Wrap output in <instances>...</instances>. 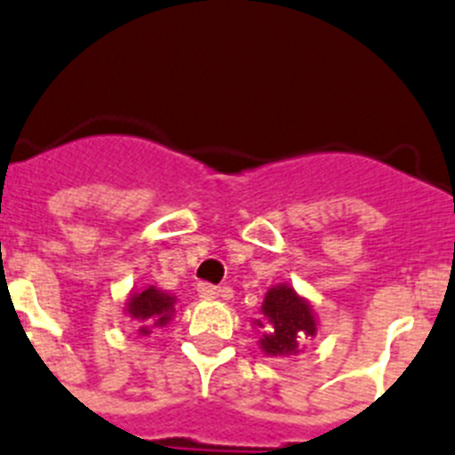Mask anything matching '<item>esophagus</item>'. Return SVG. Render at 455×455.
Segmentation results:
<instances>
[{
    "instance_id": "1",
    "label": "esophagus",
    "mask_w": 455,
    "mask_h": 455,
    "mask_svg": "<svg viewBox=\"0 0 455 455\" xmlns=\"http://www.w3.org/2000/svg\"><path fill=\"white\" fill-rule=\"evenodd\" d=\"M197 294H199V299H202V300H215V299H220V294H222V291H220L215 285H208V283H199Z\"/></svg>"
}]
</instances>
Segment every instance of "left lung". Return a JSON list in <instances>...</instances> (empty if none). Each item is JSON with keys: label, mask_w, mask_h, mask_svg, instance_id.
<instances>
[{"label": "left lung", "mask_w": 455, "mask_h": 455, "mask_svg": "<svg viewBox=\"0 0 455 455\" xmlns=\"http://www.w3.org/2000/svg\"><path fill=\"white\" fill-rule=\"evenodd\" d=\"M260 314L262 316L251 321V325L260 334L258 346L267 356L291 359L303 352L305 339H314L318 332L314 307L287 283L267 290Z\"/></svg>", "instance_id": "obj_1"}]
</instances>
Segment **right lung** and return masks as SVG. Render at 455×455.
<instances>
[{
  "instance_id": "add662e5",
  "label": "right lung",
  "mask_w": 455,
  "mask_h": 455,
  "mask_svg": "<svg viewBox=\"0 0 455 455\" xmlns=\"http://www.w3.org/2000/svg\"><path fill=\"white\" fill-rule=\"evenodd\" d=\"M177 296L159 290L155 285H143L141 290L132 291L125 300V316L137 321L139 337H148L155 328H165L175 316Z\"/></svg>"
}]
</instances>
